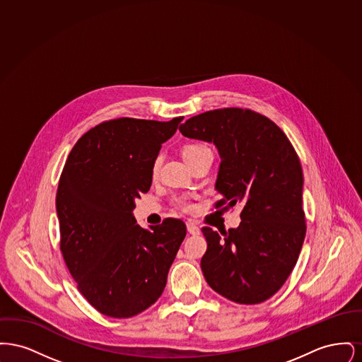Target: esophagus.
Segmentation results:
<instances>
[{
    "label": "esophagus",
    "mask_w": 362,
    "mask_h": 362,
    "mask_svg": "<svg viewBox=\"0 0 362 362\" xmlns=\"http://www.w3.org/2000/svg\"><path fill=\"white\" fill-rule=\"evenodd\" d=\"M186 225H187V232H189V235H194V236H195V235H199V233H201L199 226L195 224L194 221H187Z\"/></svg>",
    "instance_id": "esophagus-1"
}]
</instances>
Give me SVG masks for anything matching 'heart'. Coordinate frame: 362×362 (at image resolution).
<instances>
[{"label": "heart", "mask_w": 362, "mask_h": 362, "mask_svg": "<svg viewBox=\"0 0 362 362\" xmlns=\"http://www.w3.org/2000/svg\"><path fill=\"white\" fill-rule=\"evenodd\" d=\"M209 152H210V149L206 148L205 145H202V144H189V145H186V146L183 148V156H185V158H186L189 163H191V161L195 160V158H198L199 156L209 153ZM160 167H161V155H157L155 158H153L152 168H151L153 176H156V175L158 173ZM175 204L180 207V209H183V210H189V209H191V204H189L186 198H176V199H175Z\"/></svg>", "instance_id": "heart-1"}]
</instances>
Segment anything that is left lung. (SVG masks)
I'll return each mask as SVG.
<instances>
[{
	"label": "left lung",
	"mask_w": 362,
	"mask_h": 362,
	"mask_svg": "<svg viewBox=\"0 0 362 362\" xmlns=\"http://www.w3.org/2000/svg\"><path fill=\"white\" fill-rule=\"evenodd\" d=\"M183 136L213 142L221 156L216 209L243 202L239 228L204 226L201 269L209 286L239 304L274 296L291 276L305 238L303 168L286 134L248 108H218L185 122Z\"/></svg>",
	"instance_id": "8db88e82"
}]
</instances>
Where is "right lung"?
I'll use <instances>...</instances> for the list:
<instances>
[{"label": "right lung", "mask_w": 362, "mask_h": 362, "mask_svg": "<svg viewBox=\"0 0 362 362\" xmlns=\"http://www.w3.org/2000/svg\"><path fill=\"white\" fill-rule=\"evenodd\" d=\"M183 117L158 122L118 118L88 130L59 177V248L77 289L110 317H132L155 304L186 225L165 218L136 224L134 199L152 185V163Z\"/></svg>", "instance_id": "right-lung-1"}]
</instances>
